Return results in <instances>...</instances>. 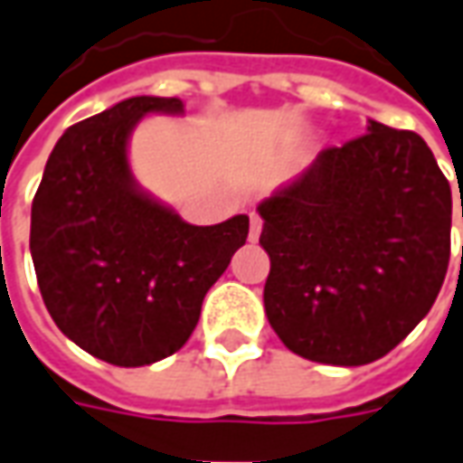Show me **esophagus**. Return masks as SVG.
I'll list each match as a JSON object with an SVG mask.
<instances>
[{
    "label": "esophagus",
    "mask_w": 463,
    "mask_h": 463,
    "mask_svg": "<svg viewBox=\"0 0 463 463\" xmlns=\"http://www.w3.org/2000/svg\"><path fill=\"white\" fill-rule=\"evenodd\" d=\"M260 231H263V221H260L258 215H250V232H248V241H258V238H260Z\"/></svg>",
    "instance_id": "1"
}]
</instances>
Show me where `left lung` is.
<instances>
[{"label":"left lung","mask_w":463,"mask_h":463,"mask_svg":"<svg viewBox=\"0 0 463 463\" xmlns=\"http://www.w3.org/2000/svg\"><path fill=\"white\" fill-rule=\"evenodd\" d=\"M265 316L293 354L364 366L431 310L451 255V187L411 130L368 119L258 205Z\"/></svg>","instance_id":"obj_1"}]
</instances>
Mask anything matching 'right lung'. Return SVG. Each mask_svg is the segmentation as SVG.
<instances>
[{"instance_id":"obj_1","label":"right lung","mask_w":463,"mask_h":463,"mask_svg":"<svg viewBox=\"0 0 463 463\" xmlns=\"http://www.w3.org/2000/svg\"><path fill=\"white\" fill-rule=\"evenodd\" d=\"M183 112L177 97L142 95L77 122L54 145L32 203L29 250L52 321L112 366L180 351L248 238V215L190 225L132 175L137 122Z\"/></svg>"}]
</instances>
